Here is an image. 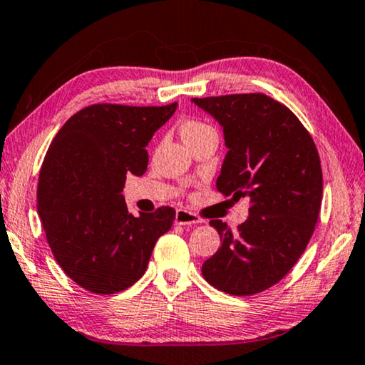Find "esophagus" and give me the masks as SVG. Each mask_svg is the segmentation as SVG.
Here are the masks:
<instances>
[{"label":"esophagus","instance_id":"esophagus-1","mask_svg":"<svg viewBox=\"0 0 365 365\" xmlns=\"http://www.w3.org/2000/svg\"><path fill=\"white\" fill-rule=\"evenodd\" d=\"M203 219L196 216L195 212H190L187 210H177L175 212V224L178 225H192V224H201Z\"/></svg>","mask_w":365,"mask_h":365}]
</instances>
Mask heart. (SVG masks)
I'll list each match as a JSON object with an SVG mask.
<instances>
[{"instance_id":"1","label":"heart","mask_w":365,"mask_h":365,"mask_svg":"<svg viewBox=\"0 0 365 365\" xmlns=\"http://www.w3.org/2000/svg\"><path fill=\"white\" fill-rule=\"evenodd\" d=\"M210 131H216V130H214L211 125H207L201 120H187L182 125V136L185 141H192L195 138L203 136Z\"/></svg>"}]
</instances>
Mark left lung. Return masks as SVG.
Masks as SVG:
<instances>
[{
	"instance_id": "8db88e82",
	"label": "left lung",
	"mask_w": 365,
	"mask_h": 365,
	"mask_svg": "<svg viewBox=\"0 0 365 365\" xmlns=\"http://www.w3.org/2000/svg\"><path fill=\"white\" fill-rule=\"evenodd\" d=\"M219 121L227 146L216 188L250 198L237 234L210 222L222 244L201 268L230 296H252L284 277L307 247L322 206L320 158L310 133L286 106L264 94L192 99Z\"/></svg>"
}]
</instances>
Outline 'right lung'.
<instances>
[{"label":"right lung","instance_id":"1","mask_svg":"<svg viewBox=\"0 0 365 365\" xmlns=\"http://www.w3.org/2000/svg\"><path fill=\"white\" fill-rule=\"evenodd\" d=\"M177 102L162 107L94 103L74 113L51 141L38 175L37 211L55 259L86 291L117 294L140 279L175 210L135 217L126 173L148 169V143Z\"/></svg>","mask_w":365,"mask_h":365}]
</instances>
